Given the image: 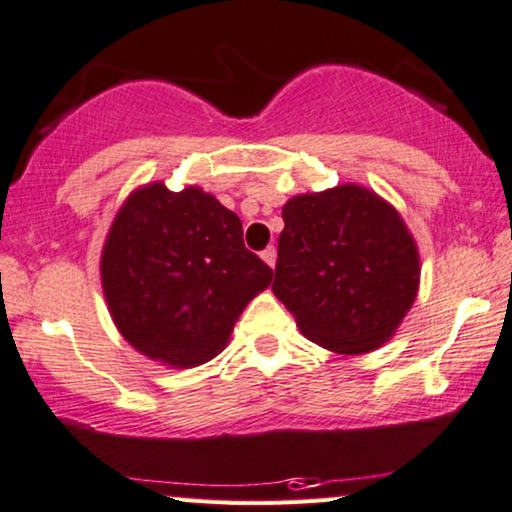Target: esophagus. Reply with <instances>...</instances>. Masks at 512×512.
Listing matches in <instances>:
<instances>
[{
    "label": "esophagus",
    "instance_id": "esophagus-1",
    "mask_svg": "<svg viewBox=\"0 0 512 512\" xmlns=\"http://www.w3.org/2000/svg\"><path fill=\"white\" fill-rule=\"evenodd\" d=\"M262 260H264V262H267L271 269H274V267H276V248H274V245H269V248H267V250H262Z\"/></svg>",
    "mask_w": 512,
    "mask_h": 512
}]
</instances>
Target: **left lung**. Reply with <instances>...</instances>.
<instances>
[{"label": "left lung", "mask_w": 512, "mask_h": 512, "mask_svg": "<svg viewBox=\"0 0 512 512\" xmlns=\"http://www.w3.org/2000/svg\"><path fill=\"white\" fill-rule=\"evenodd\" d=\"M271 290L311 342L367 353L393 337L419 290V252L403 217L358 185L283 206Z\"/></svg>", "instance_id": "8db88e82"}]
</instances>
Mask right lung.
<instances>
[{
	"label": "right lung",
	"mask_w": 512,
	"mask_h": 512,
	"mask_svg": "<svg viewBox=\"0 0 512 512\" xmlns=\"http://www.w3.org/2000/svg\"><path fill=\"white\" fill-rule=\"evenodd\" d=\"M102 290L119 332L147 358L196 367L215 358L274 271L243 243L215 196L156 182L119 210L102 250Z\"/></svg>",
	"instance_id": "right-lung-1"
}]
</instances>
